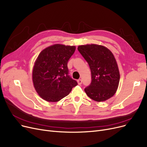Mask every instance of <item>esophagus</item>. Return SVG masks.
I'll use <instances>...</instances> for the list:
<instances>
[{
  "label": "esophagus",
  "instance_id": "esophagus-1",
  "mask_svg": "<svg viewBox=\"0 0 147 147\" xmlns=\"http://www.w3.org/2000/svg\"><path fill=\"white\" fill-rule=\"evenodd\" d=\"M78 83L79 85H81V84H82V80H81V79L78 80Z\"/></svg>",
  "mask_w": 147,
  "mask_h": 147
}]
</instances>
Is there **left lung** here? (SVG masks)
<instances>
[{
    "label": "left lung",
    "instance_id": "1",
    "mask_svg": "<svg viewBox=\"0 0 147 147\" xmlns=\"http://www.w3.org/2000/svg\"><path fill=\"white\" fill-rule=\"evenodd\" d=\"M78 50L91 70V82L84 90L86 94L97 102L110 99L116 93L120 80L113 54L105 47L96 44L79 45Z\"/></svg>",
    "mask_w": 147,
    "mask_h": 147
}]
</instances>
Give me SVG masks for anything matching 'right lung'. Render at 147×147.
<instances>
[{"label":"right lung","instance_id":"obj_1","mask_svg":"<svg viewBox=\"0 0 147 147\" xmlns=\"http://www.w3.org/2000/svg\"><path fill=\"white\" fill-rule=\"evenodd\" d=\"M75 46L55 44L38 56L32 69V82L37 93L48 102H58L67 96L78 82L68 75L67 63Z\"/></svg>","mask_w":147,"mask_h":147}]
</instances>
